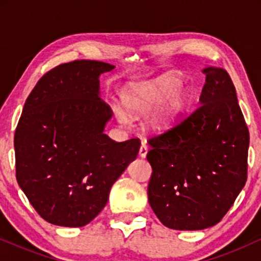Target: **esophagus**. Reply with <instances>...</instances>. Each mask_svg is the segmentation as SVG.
I'll use <instances>...</instances> for the list:
<instances>
[{"label": "esophagus", "mask_w": 261, "mask_h": 261, "mask_svg": "<svg viewBox=\"0 0 261 261\" xmlns=\"http://www.w3.org/2000/svg\"><path fill=\"white\" fill-rule=\"evenodd\" d=\"M147 152H148L147 145H146V143H142V145H141V147H140V152H139L140 157L145 158L146 155H147Z\"/></svg>", "instance_id": "1"}]
</instances>
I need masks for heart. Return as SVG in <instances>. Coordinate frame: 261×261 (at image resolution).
Segmentation results:
<instances>
[{
	"mask_svg": "<svg viewBox=\"0 0 261 261\" xmlns=\"http://www.w3.org/2000/svg\"><path fill=\"white\" fill-rule=\"evenodd\" d=\"M180 85L181 79L178 74L164 73L149 82L126 89L122 93V103L128 113L136 116L149 112L169 96L151 119V126L153 130L166 131L174 125L176 119L187 109L193 98L190 89H178ZM115 113L119 121L126 124L128 121L126 113L120 109Z\"/></svg>",
	"mask_w": 261,
	"mask_h": 261,
	"instance_id": "1",
	"label": "heart"
}]
</instances>
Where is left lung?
I'll use <instances>...</instances> for the list:
<instances>
[{
    "label": "left lung",
    "instance_id": "8db88e82",
    "mask_svg": "<svg viewBox=\"0 0 261 261\" xmlns=\"http://www.w3.org/2000/svg\"><path fill=\"white\" fill-rule=\"evenodd\" d=\"M200 106L148 140V201L158 220L178 230L215 226L247 181L249 130L234 85L223 68L206 67Z\"/></svg>",
    "mask_w": 261,
    "mask_h": 261
}]
</instances>
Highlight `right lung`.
<instances>
[{"label": "right lung", "mask_w": 261, "mask_h": 261, "mask_svg": "<svg viewBox=\"0 0 261 261\" xmlns=\"http://www.w3.org/2000/svg\"><path fill=\"white\" fill-rule=\"evenodd\" d=\"M114 67L93 60L59 65L27 98L14 134L16 178L49 223L88 224L139 153V139L116 142L103 133L113 112L99 97V76Z\"/></svg>", "instance_id": "right-lung-1"}]
</instances>
